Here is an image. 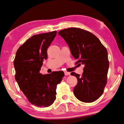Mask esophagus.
<instances>
[{"instance_id": "1", "label": "esophagus", "mask_w": 124, "mask_h": 124, "mask_svg": "<svg viewBox=\"0 0 124 124\" xmlns=\"http://www.w3.org/2000/svg\"><path fill=\"white\" fill-rule=\"evenodd\" d=\"M64 74L65 75H70V73L68 72H64Z\"/></svg>"}]
</instances>
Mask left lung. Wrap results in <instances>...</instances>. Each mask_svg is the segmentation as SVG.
<instances>
[{"label":"left lung","instance_id":"8db88e82","mask_svg":"<svg viewBox=\"0 0 124 124\" xmlns=\"http://www.w3.org/2000/svg\"><path fill=\"white\" fill-rule=\"evenodd\" d=\"M58 33L68 44L78 63L85 65L81 76L71 73L78 80L73 90L74 96L83 102L95 101L103 93L107 83L109 65L107 50L97 37L84 29L69 28Z\"/></svg>","mask_w":124,"mask_h":124}]
</instances>
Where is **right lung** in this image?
Wrapping results in <instances>:
<instances>
[{
	"instance_id": "obj_1",
	"label": "right lung",
	"mask_w": 124,
	"mask_h": 124,
	"mask_svg": "<svg viewBox=\"0 0 124 124\" xmlns=\"http://www.w3.org/2000/svg\"><path fill=\"white\" fill-rule=\"evenodd\" d=\"M57 31L32 36L18 48L14 64L15 79L20 90L31 104L47 107L56 100L57 85L62 81L63 71L43 75L40 73L47 50Z\"/></svg>"
}]
</instances>
